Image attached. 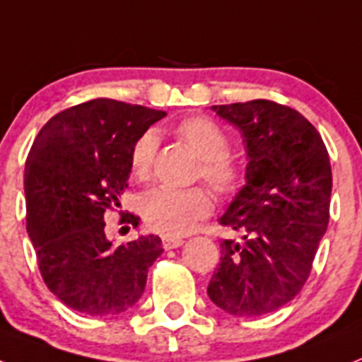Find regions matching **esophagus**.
I'll return each mask as SVG.
<instances>
[{
	"mask_svg": "<svg viewBox=\"0 0 362 362\" xmlns=\"http://www.w3.org/2000/svg\"><path fill=\"white\" fill-rule=\"evenodd\" d=\"M162 245L165 250H171V248H178L184 245V239L180 238H162Z\"/></svg>",
	"mask_w": 362,
	"mask_h": 362,
	"instance_id": "esophagus-1",
	"label": "esophagus"
}]
</instances>
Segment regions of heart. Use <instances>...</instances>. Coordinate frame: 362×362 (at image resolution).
Here are the masks:
<instances>
[{
	"mask_svg": "<svg viewBox=\"0 0 362 362\" xmlns=\"http://www.w3.org/2000/svg\"><path fill=\"white\" fill-rule=\"evenodd\" d=\"M175 136L199 156L197 176L208 184L218 197L235 195L247 180L241 162L228 154L230 138L214 119L195 115L176 124ZM158 139L145 132L136 139L130 151V173L136 180H148L153 173ZM211 211V199L204 189H160L148 191L141 200V215L153 232L165 238L186 235L199 221Z\"/></svg>",
	"mask_w": 362,
	"mask_h": 362,
	"instance_id": "1",
	"label": "heart"
}]
</instances>
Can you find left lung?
I'll list each match as a JSON object with an SVG mask.
<instances>
[{
	"instance_id": "obj_1",
	"label": "left lung",
	"mask_w": 362,
	"mask_h": 362,
	"mask_svg": "<svg viewBox=\"0 0 362 362\" xmlns=\"http://www.w3.org/2000/svg\"><path fill=\"white\" fill-rule=\"evenodd\" d=\"M241 130L247 184L218 218L243 233L221 241L209 300L233 317H261L302 291L329 223L331 163L318 130L267 99L211 106Z\"/></svg>"
}]
</instances>
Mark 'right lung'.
Segmentation results:
<instances>
[{
	"label": "right lung",
	"instance_id": "right-lung-1",
	"mask_svg": "<svg viewBox=\"0 0 362 362\" xmlns=\"http://www.w3.org/2000/svg\"><path fill=\"white\" fill-rule=\"evenodd\" d=\"M165 112L92 99L59 112L35 138L23 173L27 233L47 289L90 317H112L141 298L163 252L158 235L114 247L105 214L129 187L130 151ZM138 226L139 217H121Z\"/></svg>",
	"mask_w": 362,
	"mask_h": 362
}]
</instances>
